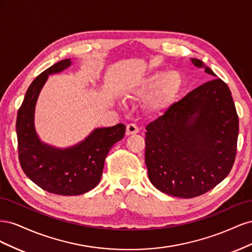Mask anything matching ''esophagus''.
I'll list each match as a JSON object with an SVG mask.
<instances>
[{"mask_svg":"<svg viewBox=\"0 0 252 252\" xmlns=\"http://www.w3.org/2000/svg\"><path fill=\"white\" fill-rule=\"evenodd\" d=\"M139 132V128L135 124H128L126 127V134L130 135V134H135Z\"/></svg>","mask_w":252,"mask_h":252,"instance_id":"obj_1","label":"esophagus"}]
</instances>
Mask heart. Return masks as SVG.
Returning a JSON list of instances; mask_svg holds the SVG:
<instances>
[{
	"label": "heart",
	"mask_w": 252,
	"mask_h": 252,
	"mask_svg": "<svg viewBox=\"0 0 252 252\" xmlns=\"http://www.w3.org/2000/svg\"><path fill=\"white\" fill-rule=\"evenodd\" d=\"M180 85L181 78L179 73L157 71L142 79L129 94L132 96H145L154 93L149 97L148 106L151 109H158L178 93Z\"/></svg>",
	"instance_id": "b5f03b06"
}]
</instances>
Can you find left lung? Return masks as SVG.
Instances as JSON below:
<instances>
[{"instance_id":"1","label":"left lung","mask_w":252,"mask_h":252,"mask_svg":"<svg viewBox=\"0 0 252 252\" xmlns=\"http://www.w3.org/2000/svg\"><path fill=\"white\" fill-rule=\"evenodd\" d=\"M196 67L215 75L201 60ZM145 162L159 191L183 199L206 193L229 174L239 117L231 91L217 78L190 91L146 126Z\"/></svg>"}]
</instances>
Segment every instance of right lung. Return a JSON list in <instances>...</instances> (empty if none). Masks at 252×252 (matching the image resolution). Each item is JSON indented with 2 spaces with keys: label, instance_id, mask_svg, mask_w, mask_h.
I'll use <instances>...</instances> for the list:
<instances>
[{
  "label": "right lung",
  "instance_id": "add662e5",
  "mask_svg": "<svg viewBox=\"0 0 252 252\" xmlns=\"http://www.w3.org/2000/svg\"><path fill=\"white\" fill-rule=\"evenodd\" d=\"M71 64L66 59L30 84L17 117L19 161L27 177L46 191L60 195H80L94 188L101 180L105 158L117 142L123 139L125 125L98 128L82 143L65 150L42 144L34 130L35 103L48 75Z\"/></svg>",
  "mask_w": 252,
  "mask_h": 252
}]
</instances>
